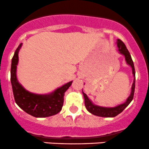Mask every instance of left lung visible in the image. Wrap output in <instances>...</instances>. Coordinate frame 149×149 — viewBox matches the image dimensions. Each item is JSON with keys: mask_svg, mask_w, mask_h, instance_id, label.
Here are the masks:
<instances>
[{"mask_svg": "<svg viewBox=\"0 0 149 149\" xmlns=\"http://www.w3.org/2000/svg\"><path fill=\"white\" fill-rule=\"evenodd\" d=\"M117 45L118 48V51L120 54L123 55L125 56V61H126L127 64L130 66L132 69V73L133 75V82H132V87H131V92L129 96L126 99V101L124 103L119 105L116 106L114 107H101V106H98L94 104L92 102L91 99L88 98V95L83 92L82 91V94L84 96V101H85V106L86 109L91 113L92 114L98 117H114L118 115L119 114L122 112L123 110L127 107L130 104V103L132 101V98H133L134 92H135V67H134L133 61H132L131 56L130 54L129 51L127 49V47L125 46V43L120 39L117 40Z\"/></svg>", "mask_w": 149, "mask_h": 149, "instance_id": "left-lung-1", "label": "left lung"}]
</instances>
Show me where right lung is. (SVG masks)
<instances>
[{"instance_id":"right-lung-1","label":"right lung","mask_w":149,"mask_h":149,"mask_svg":"<svg viewBox=\"0 0 149 149\" xmlns=\"http://www.w3.org/2000/svg\"><path fill=\"white\" fill-rule=\"evenodd\" d=\"M22 46L20 43L11 60V82L16 104L26 113L35 117H47L58 114L64 104V93L72 81L58 87L46 94L29 92L19 83L17 79V70L19 63V52Z\"/></svg>"}]
</instances>
